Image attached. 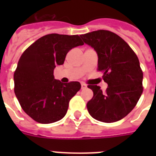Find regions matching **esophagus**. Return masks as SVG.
<instances>
[{"instance_id": "34e87169", "label": "esophagus", "mask_w": 156, "mask_h": 156, "mask_svg": "<svg viewBox=\"0 0 156 156\" xmlns=\"http://www.w3.org/2000/svg\"><path fill=\"white\" fill-rule=\"evenodd\" d=\"M81 87H82V89H85V88H87V85H86L84 83H81Z\"/></svg>"}]
</instances>
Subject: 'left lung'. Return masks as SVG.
<instances>
[{
  "mask_svg": "<svg viewBox=\"0 0 156 156\" xmlns=\"http://www.w3.org/2000/svg\"><path fill=\"white\" fill-rule=\"evenodd\" d=\"M98 54V70L108 88L103 92L97 85H88L93 91L87 107L97 121L111 123L120 121L133 109L143 93V73L137 55L115 33L99 30L80 35Z\"/></svg>",
  "mask_w": 156,
  "mask_h": 156,
  "instance_id": "1",
  "label": "left lung"
}]
</instances>
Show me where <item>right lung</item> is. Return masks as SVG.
<instances>
[{
	"instance_id": "add662e5",
	"label": "right lung",
	"mask_w": 156,
	"mask_h": 156,
	"mask_svg": "<svg viewBox=\"0 0 156 156\" xmlns=\"http://www.w3.org/2000/svg\"><path fill=\"white\" fill-rule=\"evenodd\" d=\"M83 44L78 35L49 34L22 54L13 74L14 93L23 111L34 121L49 124L66 116L69 100L81 84L61 83L54 78L53 70L63 65L69 50Z\"/></svg>"
}]
</instances>
